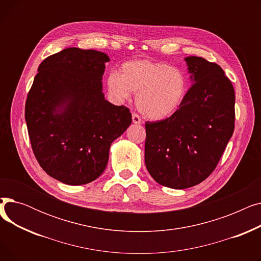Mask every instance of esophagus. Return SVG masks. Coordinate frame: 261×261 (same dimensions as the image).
Segmentation results:
<instances>
[{"instance_id":"34e87169","label":"esophagus","mask_w":261,"mask_h":261,"mask_svg":"<svg viewBox=\"0 0 261 261\" xmlns=\"http://www.w3.org/2000/svg\"><path fill=\"white\" fill-rule=\"evenodd\" d=\"M132 122L135 123V125H140V123H142V119L138 114L134 113L132 114Z\"/></svg>"}]
</instances>
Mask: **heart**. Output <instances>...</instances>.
Segmentation results:
<instances>
[{
    "instance_id": "b5f03b06",
    "label": "heart",
    "mask_w": 261,
    "mask_h": 261,
    "mask_svg": "<svg viewBox=\"0 0 261 261\" xmlns=\"http://www.w3.org/2000/svg\"><path fill=\"white\" fill-rule=\"evenodd\" d=\"M106 85L112 99L122 103L136 95V107L148 119L170 117L181 107L187 80L177 67L163 62L133 60L123 63L119 74L110 73Z\"/></svg>"
}]
</instances>
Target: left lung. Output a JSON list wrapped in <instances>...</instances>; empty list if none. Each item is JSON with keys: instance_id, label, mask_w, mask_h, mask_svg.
Instances as JSON below:
<instances>
[{"instance_id": "1", "label": "left lung", "mask_w": 261, "mask_h": 261, "mask_svg": "<svg viewBox=\"0 0 261 261\" xmlns=\"http://www.w3.org/2000/svg\"><path fill=\"white\" fill-rule=\"evenodd\" d=\"M191 87L170 117L146 122L145 164L161 185L185 189L215 170L235 128V92L222 68L185 58Z\"/></svg>"}]
</instances>
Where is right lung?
Masks as SVG:
<instances>
[{
    "instance_id": "1",
    "label": "right lung",
    "mask_w": 261,
    "mask_h": 261,
    "mask_svg": "<svg viewBox=\"0 0 261 261\" xmlns=\"http://www.w3.org/2000/svg\"><path fill=\"white\" fill-rule=\"evenodd\" d=\"M107 54L65 48L44 59L27 95L25 120L42 169L67 185L103 172L111 144L131 125L129 109L105 98Z\"/></svg>"
}]
</instances>
